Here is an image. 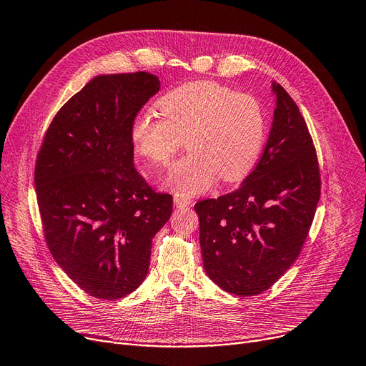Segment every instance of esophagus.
<instances>
[{
	"label": "esophagus",
	"mask_w": 366,
	"mask_h": 366,
	"mask_svg": "<svg viewBox=\"0 0 366 366\" xmlns=\"http://www.w3.org/2000/svg\"><path fill=\"white\" fill-rule=\"evenodd\" d=\"M174 205L179 207V208H186L192 205V199L184 197V195H176L174 197Z\"/></svg>",
	"instance_id": "esophagus-1"
}]
</instances>
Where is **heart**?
I'll use <instances>...</instances> for the list:
<instances>
[{
	"instance_id": "1",
	"label": "heart",
	"mask_w": 366,
	"mask_h": 366,
	"mask_svg": "<svg viewBox=\"0 0 366 366\" xmlns=\"http://www.w3.org/2000/svg\"><path fill=\"white\" fill-rule=\"evenodd\" d=\"M159 114L146 110L131 124L138 156L165 167L183 144L189 153L172 165L165 186L192 197L212 189L217 179L232 183L247 177L262 153L267 120L256 98L216 81H190L164 94Z\"/></svg>"
}]
</instances>
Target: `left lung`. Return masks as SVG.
Wrapping results in <instances>:
<instances>
[{"label":"left lung","mask_w":366,"mask_h":366,"mask_svg":"<svg viewBox=\"0 0 366 366\" xmlns=\"http://www.w3.org/2000/svg\"><path fill=\"white\" fill-rule=\"evenodd\" d=\"M265 150L234 192L195 204L204 269L223 290L253 297L297 260L320 199L315 144L297 104L272 81Z\"/></svg>","instance_id":"1"}]
</instances>
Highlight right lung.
Listing matches in <instances>:
<instances>
[{"instance_id":"obj_1","label":"right lung","mask_w":366,"mask_h":366,"mask_svg":"<svg viewBox=\"0 0 366 366\" xmlns=\"http://www.w3.org/2000/svg\"><path fill=\"white\" fill-rule=\"evenodd\" d=\"M159 88L146 71L92 79L59 109L37 154L47 247L94 298H124L144 282L152 238L172 213V197L154 192L135 169L129 137Z\"/></svg>"}]
</instances>
